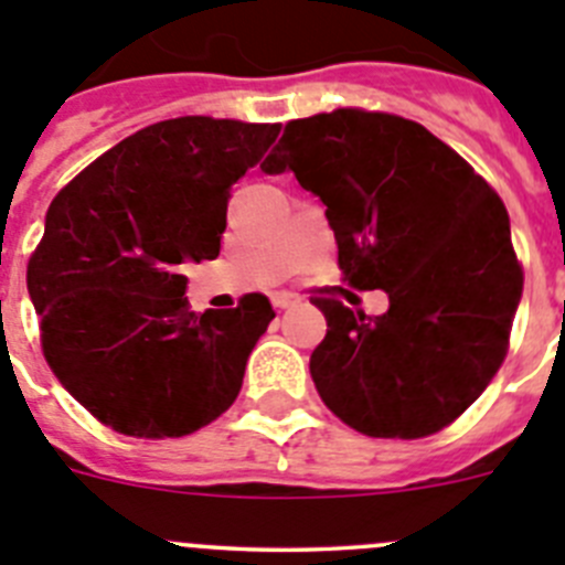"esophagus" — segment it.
<instances>
[{
  "mask_svg": "<svg viewBox=\"0 0 565 565\" xmlns=\"http://www.w3.org/2000/svg\"><path fill=\"white\" fill-rule=\"evenodd\" d=\"M271 302H274V308H277V311H286V308L297 306V297H294V294H288V291H279V294H274Z\"/></svg>",
  "mask_w": 565,
  "mask_h": 565,
  "instance_id": "esophagus-1",
  "label": "esophagus"
}]
</instances>
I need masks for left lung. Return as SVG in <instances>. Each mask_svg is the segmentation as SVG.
Masks as SVG:
<instances>
[{"mask_svg": "<svg viewBox=\"0 0 565 565\" xmlns=\"http://www.w3.org/2000/svg\"><path fill=\"white\" fill-rule=\"evenodd\" d=\"M259 169L317 194L344 282L391 299L364 317L313 297L328 333L311 379L328 411L371 438L450 427L507 359L523 291L495 189L422 124L359 107L288 121Z\"/></svg>", "mask_w": 565, "mask_h": 565, "instance_id": "obj_1", "label": "left lung"}]
</instances>
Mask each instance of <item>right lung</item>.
<instances>
[{"label":"right lung","instance_id":"add662e5","mask_svg":"<svg viewBox=\"0 0 565 565\" xmlns=\"http://www.w3.org/2000/svg\"><path fill=\"white\" fill-rule=\"evenodd\" d=\"M279 124L183 115L115 143L53 198L28 259L42 353L64 391L132 438H181L234 404L274 319L263 294L189 311L183 263L221 254L232 183Z\"/></svg>","mask_w":565,"mask_h":565}]
</instances>
